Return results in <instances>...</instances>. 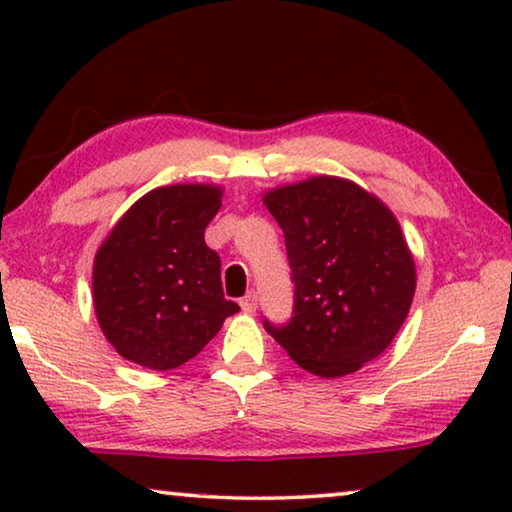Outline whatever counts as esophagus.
I'll use <instances>...</instances> for the list:
<instances>
[{
  "mask_svg": "<svg viewBox=\"0 0 512 512\" xmlns=\"http://www.w3.org/2000/svg\"><path fill=\"white\" fill-rule=\"evenodd\" d=\"M256 305H258V298H256L254 291H249L247 296H244V298L240 300V307H242L244 312H254Z\"/></svg>",
  "mask_w": 512,
  "mask_h": 512,
  "instance_id": "esophagus-1",
  "label": "esophagus"
}]
</instances>
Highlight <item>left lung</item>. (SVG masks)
Masks as SVG:
<instances>
[{
	"label": "left lung",
	"mask_w": 512,
	"mask_h": 512,
	"mask_svg": "<svg viewBox=\"0 0 512 512\" xmlns=\"http://www.w3.org/2000/svg\"><path fill=\"white\" fill-rule=\"evenodd\" d=\"M265 207L284 233L293 314L263 321L286 354L319 377H342L391 345L415 296V261L396 216L340 177L272 188Z\"/></svg>",
	"instance_id": "1"
}]
</instances>
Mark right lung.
<instances>
[{
  "label": "right lung",
  "mask_w": 512,
  "mask_h": 512,
  "mask_svg": "<svg viewBox=\"0 0 512 512\" xmlns=\"http://www.w3.org/2000/svg\"><path fill=\"white\" fill-rule=\"evenodd\" d=\"M221 195L207 184L156 188L97 249L95 314L123 359L151 370L184 366L240 310L223 298L221 258L205 244Z\"/></svg>",
  "instance_id": "1"
}]
</instances>
